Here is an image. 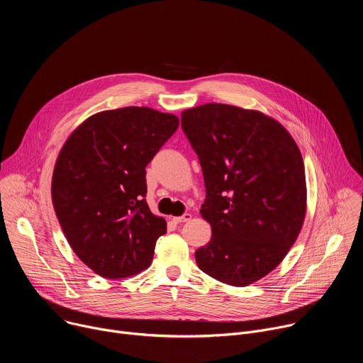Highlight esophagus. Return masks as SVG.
I'll list each match as a JSON object with an SVG mask.
<instances>
[{
	"mask_svg": "<svg viewBox=\"0 0 363 363\" xmlns=\"http://www.w3.org/2000/svg\"><path fill=\"white\" fill-rule=\"evenodd\" d=\"M192 218V216L189 214V213H185L184 216H181V217H174V223H177V224H181V223H186V221H189Z\"/></svg>",
	"mask_w": 363,
	"mask_h": 363,
	"instance_id": "1",
	"label": "esophagus"
}]
</instances>
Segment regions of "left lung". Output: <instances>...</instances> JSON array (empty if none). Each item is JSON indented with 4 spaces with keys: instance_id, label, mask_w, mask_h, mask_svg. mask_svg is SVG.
I'll return each instance as SVG.
<instances>
[{
    "instance_id": "1",
    "label": "left lung",
    "mask_w": 363,
    "mask_h": 363,
    "mask_svg": "<svg viewBox=\"0 0 363 363\" xmlns=\"http://www.w3.org/2000/svg\"><path fill=\"white\" fill-rule=\"evenodd\" d=\"M196 152L211 240L195 251L213 279L245 287L273 272L297 240L307 210L304 164L287 129L263 112L205 103L181 113Z\"/></svg>"
}]
</instances>
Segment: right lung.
<instances>
[{
  "label": "right lung",
  "mask_w": 363,
  "mask_h": 363,
  "mask_svg": "<svg viewBox=\"0 0 363 363\" xmlns=\"http://www.w3.org/2000/svg\"><path fill=\"white\" fill-rule=\"evenodd\" d=\"M179 119L150 108L103 111L65 142L51 179V201L76 255L96 274L125 279L152 263L167 221L150 213L145 168Z\"/></svg>",
  "instance_id": "add662e5"
}]
</instances>
